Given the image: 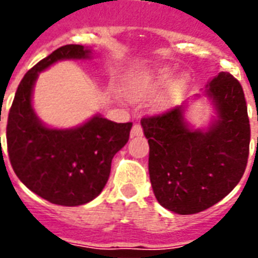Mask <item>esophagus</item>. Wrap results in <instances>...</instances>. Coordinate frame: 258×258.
Returning a JSON list of instances; mask_svg holds the SVG:
<instances>
[{
    "label": "esophagus",
    "mask_w": 258,
    "mask_h": 258,
    "mask_svg": "<svg viewBox=\"0 0 258 258\" xmlns=\"http://www.w3.org/2000/svg\"><path fill=\"white\" fill-rule=\"evenodd\" d=\"M142 134H143V130H142V125L135 123L133 125V130H131V137H141Z\"/></svg>",
    "instance_id": "34e87169"
}]
</instances>
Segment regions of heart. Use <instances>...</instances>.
<instances>
[{
  "label": "heart",
  "mask_w": 258,
  "mask_h": 258,
  "mask_svg": "<svg viewBox=\"0 0 258 258\" xmlns=\"http://www.w3.org/2000/svg\"><path fill=\"white\" fill-rule=\"evenodd\" d=\"M172 71L170 68H159L157 71L149 72V74L138 75L134 78L128 79V82L125 83L124 92L127 97L133 100H142L146 97L153 96L154 93H157L159 89L170 82L171 79ZM187 84V78L186 76H179L174 82L170 83L169 88L166 91L161 100L162 105H166L175 100L183 88Z\"/></svg>",
  "instance_id": "heart-1"
}]
</instances>
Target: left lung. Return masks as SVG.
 <instances>
[{"mask_svg":"<svg viewBox=\"0 0 258 258\" xmlns=\"http://www.w3.org/2000/svg\"><path fill=\"white\" fill-rule=\"evenodd\" d=\"M206 87L205 95L217 112L208 130L190 128L183 105L141 120L149 139L155 198L182 216L220 202L236 187L248 163L250 124L240 82L220 72Z\"/></svg>","mask_w":258,"mask_h":258,"instance_id":"8db88e82","label":"left lung"}]
</instances>
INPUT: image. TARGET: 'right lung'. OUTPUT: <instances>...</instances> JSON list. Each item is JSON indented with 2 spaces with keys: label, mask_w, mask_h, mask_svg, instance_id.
Returning <instances> with one entry per match:
<instances>
[{
  "label": "right lung",
  "mask_w": 258,
  "mask_h": 258,
  "mask_svg": "<svg viewBox=\"0 0 258 258\" xmlns=\"http://www.w3.org/2000/svg\"><path fill=\"white\" fill-rule=\"evenodd\" d=\"M89 57L91 49L70 44L42 58L22 78L8 116L6 143L16 175L34 194L61 206L84 205L100 194L133 127L95 115L79 127L57 130L37 117L32 93L38 74L60 60Z\"/></svg>",
  "instance_id": "obj_1"
}]
</instances>
